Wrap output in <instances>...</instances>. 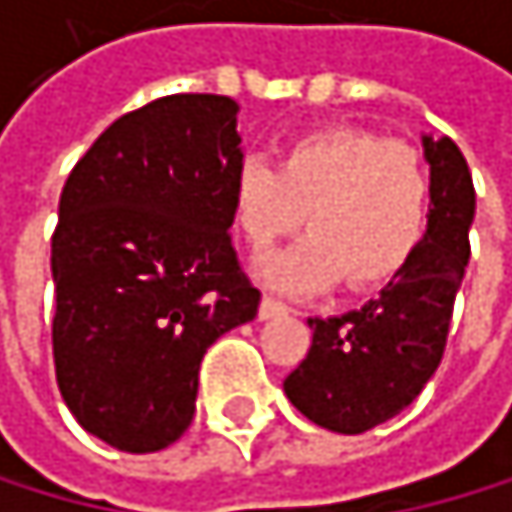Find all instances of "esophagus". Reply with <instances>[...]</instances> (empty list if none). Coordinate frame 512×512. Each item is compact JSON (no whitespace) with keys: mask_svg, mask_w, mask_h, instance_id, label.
Segmentation results:
<instances>
[{"mask_svg":"<svg viewBox=\"0 0 512 512\" xmlns=\"http://www.w3.org/2000/svg\"><path fill=\"white\" fill-rule=\"evenodd\" d=\"M281 316H287V306L281 303V300H275V297H262V303H259V319H281Z\"/></svg>","mask_w":512,"mask_h":512,"instance_id":"34e87169","label":"esophagus"}]
</instances>
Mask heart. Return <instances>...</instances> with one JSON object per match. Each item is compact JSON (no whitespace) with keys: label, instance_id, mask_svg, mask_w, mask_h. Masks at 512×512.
<instances>
[{"label":"heart","instance_id":"b5f03b06","mask_svg":"<svg viewBox=\"0 0 512 512\" xmlns=\"http://www.w3.org/2000/svg\"><path fill=\"white\" fill-rule=\"evenodd\" d=\"M428 206L432 181L419 149L356 127L294 140L281 165L247 159L231 184L234 225L253 253L272 250L306 215L309 240L262 265V278L281 290L394 281L425 237Z\"/></svg>","mask_w":512,"mask_h":512}]
</instances>
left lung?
Wrapping results in <instances>:
<instances>
[{
	"mask_svg": "<svg viewBox=\"0 0 512 512\" xmlns=\"http://www.w3.org/2000/svg\"><path fill=\"white\" fill-rule=\"evenodd\" d=\"M432 168L428 228L410 265L366 306L309 319L312 347L284 378L297 410L328 432L363 435L406 410L435 375L469 265L472 174L450 137H422Z\"/></svg>",
	"mask_w": 512,
	"mask_h": 512,
	"instance_id": "1",
	"label": "left lung"
}]
</instances>
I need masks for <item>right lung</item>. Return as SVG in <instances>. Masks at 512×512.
Listing matches in <instances>:
<instances>
[{"instance_id": "obj_1", "label": "right lung", "mask_w": 512, "mask_h": 512, "mask_svg": "<svg viewBox=\"0 0 512 512\" xmlns=\"http://www.w3.org/2000/svg\"><path fill=\"white\" fill-rule=\"evenodd\" d=\"M237 112L215 93L127 112L58 200V391L90 435L124 454H156L187 432L206 350L256 319L259 290L228 237L243 165Z\"/></svg>"}]
</instances>
